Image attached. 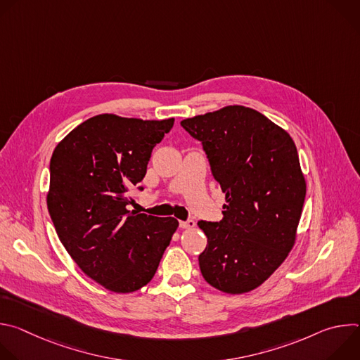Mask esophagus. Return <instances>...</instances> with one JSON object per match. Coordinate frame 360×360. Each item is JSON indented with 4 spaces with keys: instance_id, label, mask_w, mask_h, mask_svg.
Here are the masks:
<instances>
[{
    "instance_id": "esophagus-1",
    "label": "esophagus",
    "mask_w": 360,
    "mask_h": 360,
    "mask_svg": "<svg viewBox=\"0 0 360 360\" xmlns=\"http://www.w3.org/2000/svg\"><path fill=\"white\" fill-rule=\"evenodd\" d=\"M195 226V221L193 219H188V221H179V228L182 229H191Z\"/></svg>"
}]
</instances>
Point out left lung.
Returning a JSON list of instances; mask_svg holds the SVG:
<instances>
[{
    "instance_id": "1",
    "label": "left lung",
    "mask_w": 360,
    "mask_h": 360,
    "mask_svg": "<svg viewBox=\"0 0 360 360\" xmlns=\"http://www.w3.org/2000/svg\"><path fill=\"white\" fill-rule=\"evenodd\" d=\"M225 193L222 221H199L208 238L200 274L226 293L262 285L286 259L306 196L295 142L261 112L240 107L181 121Z\"/></svg>"
}]
</instances>
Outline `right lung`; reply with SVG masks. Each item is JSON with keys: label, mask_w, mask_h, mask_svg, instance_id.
I'll return each mask as SVG.
<instances>
[{"label": "right lung", "mask_w": 360, "mask_h": 360, "mask_svg": "<svg viewBox=\"0 0 360 360\" xmlns=\"http://www.w3.org/2000/svg\"><path fill=\"white\" fill-rule=\"evenodd\" d=\"M174 118L142 121L96 115L74 128L49 162L48 212L75 264L117 293L155 275L178 228L175 218L129 211V191H142L152 149Z\"/></svg>", "instance_id": "add662e5"}]
</instances>
